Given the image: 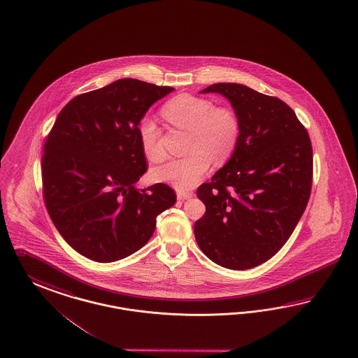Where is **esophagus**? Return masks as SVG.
Wrapping results in <instances>:
<instances>
[{"label": "esophagus", "instance_id": "1", "mask_svg": "<svg viewBox=\"0 0 358 358\" xmlns=\"http://www.w3.org/2000/svg\"><path fill=\"white\" fill-rule=\"evenodd\" d=\"M176 196H178V200H187V199H191L194 196V194L192 192H185V191H178Z\"/></svg>", "mask_w": 358, "mask_h": 358}]
</instances>
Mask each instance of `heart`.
<instances>
[{
    "label": "heart",
    "mask_w": 358,
    "mask_h": 358,
    "mask_svg": "<svg viewBox=\"0 0 358 358\" xmlns=\"http://www.w3.org/2000/svg\"><path fill=\"white\" fill-rule=\"evenodd\" d=\"M163 117L178 129L189 133L188 155L166 162L151 171L155 182L173 185L179 191L191 189L209 171L213 161L224 163L233 155L240 139V120L225 106H213L207 99L179 94L162 108ZM139 143L145 157L159 161L164 155L158 137V127L151 120H142L138 127Z\"/></svg>",
    "instance_id": "b5f03b06"
}]
</instances>
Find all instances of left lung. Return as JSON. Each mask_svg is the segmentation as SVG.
<instances>
[{
	"label": "left lung",
	"instance_id": "8db88e82",
	"mask_svg": "<svg viewBox=\"0 0 358 358\" xmlns=\"http://www.w3.org/2000/svg\"><path fill=\"white\" fill-rule=\"evenodd\" d=\"M210 92L229 100L240 139L227 164L197 188L206 213L195 238L215 264L246 270L270 259L299 222L311 194V141L278 97L237 83L200 91Z\"/></svg>",
	"mask_w": 358,
	"mask_h": 358
}]
</instances>
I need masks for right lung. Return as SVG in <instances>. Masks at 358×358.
Here are the masks:
<instances>
[{
  "instance_id": "right-lung-1",
  "label": "right lung",
  "mask_w": 358,
  "mask_h": 358,
  "mask_svg": "<svg viewBox=\"0 0 358 358\" xmlns=\"http://www.w3.org/2000/svg\"><path fill=\"white\" fill-rule=\"evenodd\" d=\"M173 91L120 79L60 110L43 146V197L59 233L81 255L108 264L136 253L157 216L175 204L170 185L134 187L148 170L139 122Z\"/></svg>"
}]
</instances>
